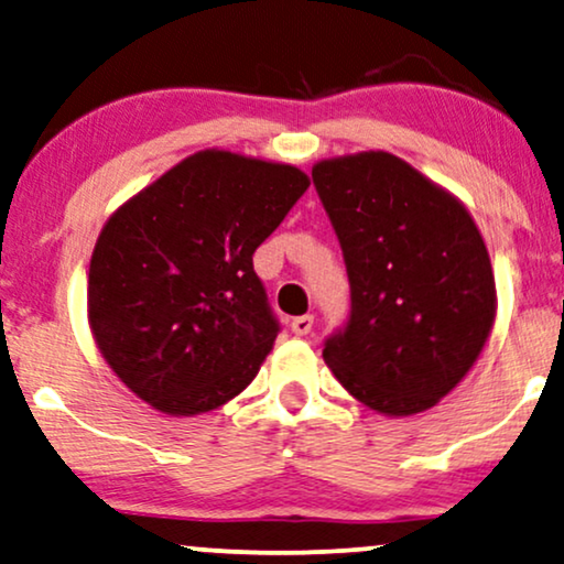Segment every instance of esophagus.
<instances>
[{"label": "esophagus", "mask_w": 564, "mask_h": 564, "mask_svg": "<svg viewBox=\"0 0 564 564\" xmlns=\"http://www.w3.org/2000/svg\"><path fill=\"white\" fill-rule=\"evenodd\" d=\"M290 328H292V332H295L297 336L311 334V332H313V316H297V318H292Z\"/></svg>", "instance_id": "obj_1"}]
</instances>
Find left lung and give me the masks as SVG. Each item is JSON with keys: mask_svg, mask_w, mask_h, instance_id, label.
<instances>
[{"mask_svg": "<svg viewBox=\"0 0 564 564\" xmlns=\"http://www.w3.org/2000/svg\"><path fill=\"white\" fill-rule=\"evenodd\" d=\"M313 184L345 251L352 316L324 360L386 416L433 409L474 368L497 313L495 272L466 204L406 160H318Z\"/></svg>", "mask_w": 564, "mask_h": 564, "instance_id": "obj_1", "label": "left lung"}]
</instances>
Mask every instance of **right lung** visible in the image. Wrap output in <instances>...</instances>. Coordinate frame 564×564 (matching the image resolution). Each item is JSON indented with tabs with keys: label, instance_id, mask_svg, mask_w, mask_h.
Returning a JSON list of instances; mask_svg holds the SVG:
<instances>
[{
	"label": "right lung",
	"instance_id": "add662e5",
	"mask_svg": "<svg viewBox=\"0 0 564 564\" xmlns=\"http://www.w3.org/2000/svg\"><path fill=\"white\" fill-rule=\"evenodd\" d=\"M308 186L295 165L212 148L106 219L87 272V324L131 393L194 416L251 383L280 332L253 251Z\"/></svg>",
	"mask_w": 564,
	"mask_h": 564
}]
</instances>
